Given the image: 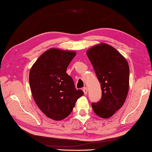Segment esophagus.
<instances>
[{
	"instance_id": "1",
	"label": "esophagus",
	"mask_w": 152,
	"mask_h": 152,
	"mask_svg": "<svg viewBox=\"0 0 152 152\" xmlns=\"http://www.w3.org/2000/svg\"><path fill=\"white\" fill-rule=\"evenodd\" d=\"M83 91H84V93L85 95L87 94V93H88V89H87L86 87H84V88H83Z\"/></svg>"
}]
</instances>
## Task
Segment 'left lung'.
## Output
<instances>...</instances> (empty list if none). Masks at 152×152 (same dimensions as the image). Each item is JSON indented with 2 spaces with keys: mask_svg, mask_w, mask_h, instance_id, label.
I'll return each instance as SVG.
<instances>
[{
  "mask_svg": "<svg viewBox=\"0 0 152 152\" xmlns=\"http://www.w3.org/2000/svg\"><path fill=\"white\" fill-rule=\"evenodd\" d=\"M86 55L100 83L102 98L93 103V111L109 118L126 100L129 87V66L125 58L113 46L100 43L90 48Z\"/></svg>",
  "mask_w": 152,
  "mask_h": 152,
  "instance_id": "8db88e82",
  "label": "left lung"
}]
</instances>
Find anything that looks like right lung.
Returning a JSON list of instances; mask_svg holds the SVG:
<instances>
[{"label":"right lung","mask_w":152,"mask_h":152,"mask_svg":"<svg viewBox=\"0 0 152 152\" xmlns=\"http://www.w3.org/2000/svg\"><path fill=\"white\" fill-rule=\"evenodd\" d=\"M75 51L50 48L45 51L31 68L29 82L33 99L41 111L54 120L70 115L77 99L84 95L77 90L66 73Z\"/></svg>","instance_id":"obj_1"}]
</instances>
